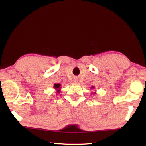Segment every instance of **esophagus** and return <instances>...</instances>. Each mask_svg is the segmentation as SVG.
I'll return each instance as SVG.
<instances>
[{
    "label": "esophagus",
    "instance_id": "esophagus-1",
    "mask_svg": "<svg viewBox=\"0 0 146 146\" xmlns=\"http://www.w3.org/2000/svg\"><path fill=\"white\" fill-rule=\"evenodd\" d=\"M74 82H77V80H74Z\"/></svg>",
    "mask_w": 146,
    "mask_h": 146
}]
</instances>
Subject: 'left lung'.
Returning <instances> with one entry per match:
<instances>
[{"label":"left lung","instance_id":"8db88e82","mask_svg":"<svg viewBox=\"0 0 146 146\" xmlns=\"http://www.w3.org/2000/svg\"><path fill=\"white\" fill-rule=\"evenodd\" d=\"M91 88H92V89H93V88H94V86H92V87H91ZM94 94V95H95V94H96V93H95V92H94V94Z\"/></svg>","mask_w":146,"mask_h":146}]
</instances>
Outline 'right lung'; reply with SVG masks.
Returning a JSON list of instances; mask_svg holds the SVG:
<instances>
[{
	"instance_id": "add662e5",
	"label": "right lung",
	"mask_w": 146,
	"mask_h": 146,
	"mask_svg": "<svg viewBox=\"0 0 146 146\" xmlns=\"http://www.w3.org/2000/svg\"><path fill=\"white\" fill-rule=\"evenodd\" d=\"M61 85H60V83H55V84H54V86H53V88L56 90V93H58V94H60V91H61Z\"/></svg>"
}]
</instances>
